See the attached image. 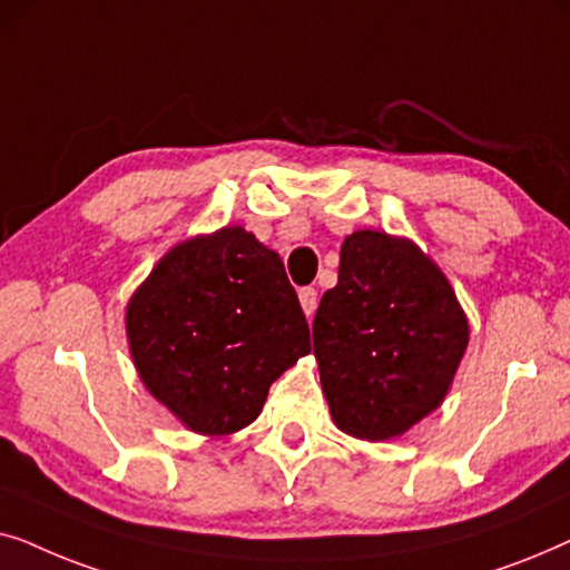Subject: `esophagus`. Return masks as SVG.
Instances as JSON below:
<instances>
[{
    "label": "esophagus",
    "mask_w": 570,
    "mask_h": 570,
    "mask_svg": "<svg viewBox=\"0 0 570 570\" xmlns=\"http://www.w3.org/2000/svg\"><path fill=\"white\" fill-rule=\"evenodd\" d=\"M298 298H301V306H303V314L308 318L316 314V306H318V298H316V291L314 287H301L298 291Z\"/></svg>",
    "instance_id": "esophagus-1"
}]
</instances>
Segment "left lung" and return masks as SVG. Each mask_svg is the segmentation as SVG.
<instances>
[{"label":"left lung","mask_w":570,"mask_h":570,"mask_svg":"<svg viewBox=\"0 0 570 570\" xmlns=\"http://www.w3.org/2000/svg\"><path fill=\"white\" fill-rule=\"evenodd\" d=\"M470 345V322L415 240L355 230L314 318V355L334 425L389 441L439 410Z\"/></svg>","instance_id":"8db88e82"}]
</instances>
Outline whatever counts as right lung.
Here are the masks:
<instances>
[{
  "instance_id": "obj_1",
  "label": "right lung",
  "mask_w": 570,
  "mask_h": 570,
  "mask_svg": "<svg viewBox=\"0 0 570 570\" xmlns=\"http://www.w3.org/2000/svg\"><path fill=\"white\" fill-rule=\"evenodd\" d=\"M124 322L145 389L199 435L254 423L269 386L311 353L283 259L240 225L168 248Z\"/></svg>"
}]
</instances>
